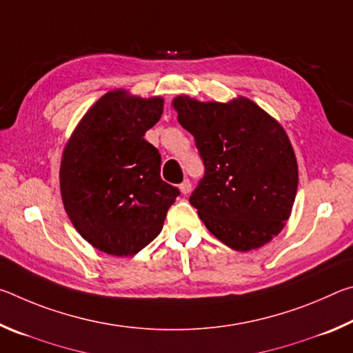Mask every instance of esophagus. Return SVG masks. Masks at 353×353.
<instances>
[{
    "instance_id": "1",
    "label": "esophagus",
    "mask_w": 353,
    "mask_h": 353,
    "mask_svg": "<svg viewBox=\"0 0 353 353\" xmlns=\"http://www.w3.org/2000/svg\"><path fill=\"white\" fill-rule=\"evenodd\" d=\"M179 190H181L182 194H188L191 191V182L188 181V179H185V181L179 185Z\"/></svg>"
}]
</instances>
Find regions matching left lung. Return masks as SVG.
<instances>
[{
    "instance_id": "left-lung-1",
    "label": "left lung",
    "mask_w": 353,
    "mask_h": 353,
    "mask_svg": "<svg viewBox=\"0 0 353 353\" xmlns=\"http://www.w3.org/2000/svg\"><path fill=\"white\" fill-rule=\"evenodd\" d=\"M172 107L205 166L190 204L225 246H265L282 232L297 193V160L282 124L244 97L202 103L181 94Z\"/></svg>"
}]
</instances>
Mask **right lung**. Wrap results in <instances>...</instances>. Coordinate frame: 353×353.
Returning <instances> with one entry per match:
<instances>
[{
	"label": "right lung",
	"mask_w": 353,
	"mask_h": 353,
	"mask_svg": "<svg viewBox=\"0 0 353 353\" xmlns=\"http://www.w3.org/2000/svg\"><path fill=\"white\" fill-rule=\"evenodd\" d=\"M162 113V97L112 90L87 110L63 148L59 179L65 212L101 252H140L160 234L179 196L162 181V159L145 140Z\"/></svg>",
	"instance_id": "1"
}]
</instances>
